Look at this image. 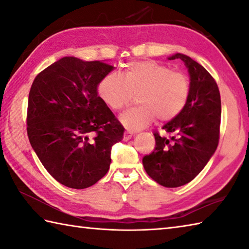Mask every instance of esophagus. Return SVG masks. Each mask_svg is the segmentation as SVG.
I'll return each mask as SVG.
<instances>
[{"mask_svg": "<svg viewBox=\"0 0 249 249\" xmlns=\"http://www.w3.org/2000/svg\"><path fill=\"white\" fill-rule=\"evenodd\" d=\"M132 135H133V132H131V131H124V141H128V140H130L131 138H132Z\"/></svg>", "mask_w": 249, "mask_h": 249, "instance_id": "esophagus-1", "label": "esophagus"}]
</instances>
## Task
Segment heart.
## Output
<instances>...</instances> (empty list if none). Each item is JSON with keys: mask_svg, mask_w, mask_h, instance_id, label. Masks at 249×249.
<instances>
[{"mask_svg": "<svg viewBox=\"0 0 249 249\" xmlns=\"http://www.w3.org/2000/svg\"><path fill=\"white\" fill-rule=\"evenodd\" d=\"M97 94L111 110H120L137 95L139 106L124 111L119 119L129 130H140L156 117L169 121L179 116L189 103L191 81L187 74L171 70L155 60L126 64L120 76L107 74L97 86Z\"/></svg>", "mask_w": 249, "mask_h": 249, "instance_id": "heart-1", "label": "heart"}]
</instances>
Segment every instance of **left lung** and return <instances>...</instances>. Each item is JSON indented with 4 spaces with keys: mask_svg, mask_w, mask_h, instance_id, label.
Segmentation results:
<instances>
[{
    "mask_svg": "<svg viewBox=\"0 0 249 249\" xmlns=\"http://www.w3.org/2000/svg\"><path fill=\"white\" fill-rule=\"evenodd\" d=\"M176 58L189 69L190 100L179 116L162 126L170 139L155 132L156 146L143 157L147 175L166 187L184 185L203 170L217 149L221 121V98L212 74L189 56L169 57Z\"/></svg>",
    "mask_w": 249,
    "mask_h": 249,
    "instance_id": "1",
    "label": "left lung"
}]
</instances>
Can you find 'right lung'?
<instances>
[{
  "label": "right lung",
  "instance_id": "right-lung-1",
  "mask_svg": "<svg viewBox=\"0 0 249 249\" xmlns=\"http://www.w3.org/2000/svg\"><path fill=\"white\" fill-rule=\"evenodd\" d=\"M110 65L63 57L37 74L27 109V133L50 175L71 189H87L109 169L112 145L124 128L97 94Z\"/></svg>",
  "mask_w": 249,
  "mask_h": 249
}]
</instances>
